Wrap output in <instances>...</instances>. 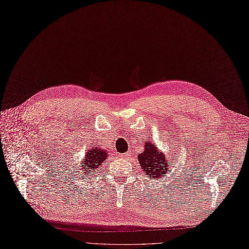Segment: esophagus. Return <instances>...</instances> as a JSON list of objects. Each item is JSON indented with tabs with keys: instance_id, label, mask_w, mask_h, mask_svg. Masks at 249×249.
I'll return each mask as SVG.
<instances>
[{
	"instance_id": "34e87169",
	"label": "esophagus",
	"mask_w": 249,
	"mask_h": 249,
	"mask_svg": "<svg viewBox=\"0 0 249 249\" xmlns=\"http://www.w3.org/2000/svg\"><path fill=\"white\" fill-rule=\"evenodd\" d=\"M120 156H121L122 158H126L127 156H129V154H128V153H124V154H121V155H120Z\"/></svg>"
}]
</instances>
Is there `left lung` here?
Listing matches in <instances>:
<instances>
[{
	"label": "left lung",
	"instance_id": "left-lung-1",
	"mask_svg": "<svg viewBox=\"0 0 249 249\" xmlns=\"http://www.w3.org/2000/svg\"><path fill=\"white\" fill-rule=\"evenodd\" d=\"M140 166L144 171L146 176L158 178L161 176L168 173V167H171L170 162L165 160V156L158 152L157 148L153 143L146 142L144 144V152L139 155Z\"/></svg>",
	"mask_w": 249,
	"mask_h": 249
}]
</instances>
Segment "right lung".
I'll list each match as a JSON object with an SVG mask.
<instances>
[{
  "label": "right lung",
  "mask_w": 249,
  "mask_h": 249,
  "mask_svg": "<svg viewBox=\"0 0 249 249\" xmlns=\"http://www.w3.org/2000/svg\"><path fill=\"white\" fill-rule=\"evenodd\" d=\"M107 152L104 150H100L98 146H94L92 150H89L85 155V158L83 159L84 164L81 165L80 170H83V173L87 172L92 174V172L95 171L107 158Z\"/></svg>",
  "instance_id": "right-lung-1"
}]
</instances>
